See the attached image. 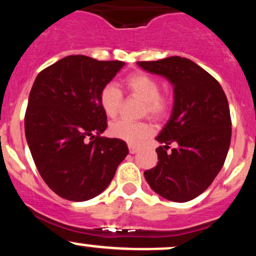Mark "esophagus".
Returning a JSON list of instances; mask_svg holds the SVG:
<instances>
[{"label":"esophagus","instance_id":"obj_1","mask_svg":"<svg viewBox=\"0 0 256 256\" xmlns=\"http://www.w3.org/2000/svg\"><path fill=\"white\" fill-rule=\"evenodd\" d=\"M140 150V149L137 148V146H128V152H131V154H136V152Z\"/></svg>","mask_w":256,"mask_h":256}]
</instances>
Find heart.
<instances>
[{
    "label": "heart",
    "instance_id": "1",
    "mask_svg": "<svg viewBox=\"0 0 256 256\" xmlns=\"http://www.w3.org/2000/svg\"><path fill=\"white\" fill-rule=\"evenodd\" d=\"M126 92L143 101L142 114L155 120L164 119L171 107V100L165 92H160L161 85L156 78L144 72L132 73L124 80ZM100 104L106 116H118L122 104V94L116 85L107 84L100 91ZM110 136L125 140L131 146H138L152 134V126L146 122L116 120L110 126Z\"/></svg>",
    "mask_w": 256,
    "mask_h": 256
}]
</instances>
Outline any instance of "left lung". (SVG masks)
<instances>
[{
    "instance_id": "obj_1",
    "label": "left lung",
    "mask_w": 256,
    "mask_h": 256,
    "mask_svg": "<svg viewBox=\"0 0 256 256\" xmlns=\"http://www.w3.org/2000/svg\"><path fill=\"white\" fill-rule=\"evenodd\" d=\"M146 71L164 76L174 86L172 116L156 137L158 164L144 172L160 196L173 202L198 198L212 184L231 142L230 108L222 85L186 58L138 61ZM170 144L175 148L168 152Z\"/></svg>"
}]
</instances>
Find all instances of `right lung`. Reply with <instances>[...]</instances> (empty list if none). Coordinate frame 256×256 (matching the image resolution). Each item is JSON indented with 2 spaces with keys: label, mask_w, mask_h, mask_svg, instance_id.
Instances as JSON below:
<instances>
[{
  "label": "right lung",
  "mask_w": 256,
  "mask_h": 256,
  "mask_svg": "<svg viewBox=\"0 0 256 256\" xmlns=\"http://www.w3.org/2000/svg\"><path fill=\"white\" fill-rule=\"evenodd\" d=\"M125 62L70 55L38 73L28 96L25 136L40 177L60 198L82 202L101 194L128 154L106 138L100 91Z\"/></svg>",
  "instance_id": "obj_1"
}]
</instances>
